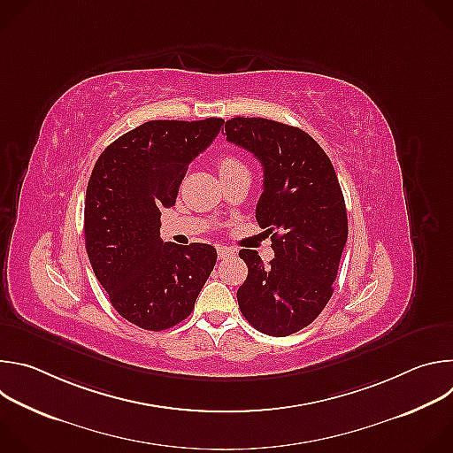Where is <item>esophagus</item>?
<instances>
[{
  "instance_id": "obj_1",
  "label": "esophagus",
  "mask_w": 453,
  "mask_h": 453,
  "mask_svg": "<svg viewBox=\"0 0 453 453\" xmlns=\"http://www.w3.org/2000/svg\"><path fill=\"white\" fill-rule=\"evenodd\" d=\"M217 252H219V257H220V260H226V257H231V256L234 254V250H231L229 247H219V249H217Z\"/></svg>"
}]
</instances>
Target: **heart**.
I'll return each mask as SVG.
<instances>
[{"label": "heart", "instance_id": "b5f03b06", "mask_svg": "<svg viewBox=\"0 0 453 453\" xmlns=\"http://www.w3.org/2000/svg\"><path fill=\"white\" fill-rule=\"evenodd\" d=\"M242 168H245V165L234 156H222L219 159L220 173H227V172H234V170H242Z\"/></svg>", "mask_w": 453, "mask_h": 453}]
</instances>
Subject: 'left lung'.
Wrapping results in <instances>:
<instances>
[{"label":"left lung","mask_w":453,"mask_h":453,"mask_svg":"<svg viewBox=\"0 0 453 453\" xmlns=\"http://www.w3.org/2000/svg\"><path fill=\"white\" fill-rule=\"evenodd\" d=\"M226 136L264 166L256 220L276 256L265 265L256 250H240L249 274L238 306L257 332L287 337L311 325L334 294L348 240L342 189L326 152L297 127L236 116Z\"/></svg>","instance_id":"left-lung-1"}]
</instances>
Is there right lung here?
<instances>
[{
  "label": "right lung",
  "instance_id": "right-lung-1",
  "mask_svg": "<svg viewBox=\"0 0 453 453\" xmlns=\"http://www.w3.org/2000/svg\"><path fill=\"white\" fill-rule=\"evenodd\" d=\"M222 125V118L147 121L112 142L89 177L84 234L93 273L114 310L143 330L184 320L215 267L213 245L163 242L159 227L188 165Z\"/></svg>",
  "mask_w": 453,
  "mask_h": 453
}]
</instances>
